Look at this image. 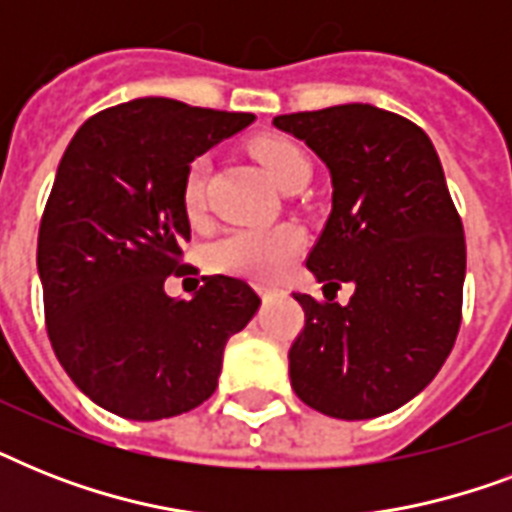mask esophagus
<instances>
[{"label": "esophagus", "mask_w": 512, "mask_h": 512, "mask_svg": "<svg viewBox=\"0 0 512 512\" xmlns=\"http://www.w3.org/2000/svg\"><path fill=\"white\" fill-rule=\"evenodd\" d=\"M257 292H260V297H263V300H271V297L281 295V289L268 287V284H260V287H257Z\"/></svg>", "instance_id": "34e87169"}]
</instances>
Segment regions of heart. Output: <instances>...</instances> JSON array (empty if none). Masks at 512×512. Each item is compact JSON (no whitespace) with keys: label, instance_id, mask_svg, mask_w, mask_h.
<instances>
[{"label":"heart","instance_id":"1","mask_svg":"<svg viewBox=\"0 0 512 512\" xmlns=\"http://www.w3.org/2000/svg\"><path fill=\"white\" fill-rule=\"evenodd\" d=\"M252 154L263 164L273 183L281 191H289L292 185L308 183L311 162L303 154V148L289 138H260L252 143ZM204 185H207V159L199 156L188 164L183 180V207L188 215H196L204 204ZM303 239L295 228L279 225V228H236L225 233L223 239L212 244V265L225 273H239L252 279H279L289 271L300 255Z\"/></svg>","mask_w":512,"mask_h":512}]
</instances>
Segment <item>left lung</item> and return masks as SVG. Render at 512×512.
I'll return each instance as SVG.
<instances>
[{
  "label": "left lung",
  "mask_w": 512,
  "mask_h": 512,
  "mask_svg": "<svg viewBox=\"0 0 512 512\" xmlns=\"http://www.w3.org/2000/svg\"><path fill=\"white\" fill-rule=\"evenodd\" d=\"M332 177V212L308 271L354 284L348 306L295 292L305 329L289 348L297 398L337 420H372L444 366L460 332L465 233L425 132L369 103L276 116Z\"/></svg>",
  "instance_id": "left-lung-1"
}]
</instances>
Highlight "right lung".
<instances>
[{
  "mask_svg": "<svg viewBox=\"0 0 512 512\" xmlns=\"http://www.w3.org/2000/svg\"><path fill=\"white\" fill-rule=\"evenodd\" d=\"M252 122L255 114L138 98L87 119L68 143L36 268L52 350L106 412L151 422L204 404L225 342L260 308L233 276H204L191 300L164 292L167 276L188 268L177 263L191 239L188 164Z\"/></svg>",
  "mask_w": 512,
  "mask_h": 512,
  "instance_id": "right-lung-1",
  "label": "right lung"
}]
</instances>
